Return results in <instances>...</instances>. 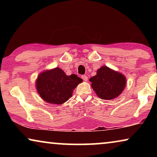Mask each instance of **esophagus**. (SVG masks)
Instances as JSON below:
<instances>
[{"label": "esophagus", "instance_id": "obj_1", "mask_svg": "<svg viewBox=\"0 0 157 157\" xmlns=\"http://www.w3.org/2000/svg\"><path fill=\"white\" fill-rule=\"evenodd\" d=\"M81 78L83 79V81H87V80H88V77L86 75H83V76H81Z\"/></svg>", "mask_w": 157, "mask_h": 157}]
</instances>
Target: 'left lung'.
I'll use <instances>...</instances> for the list:
<instances>
[{
	"label": "left lung",
	"mask_w": 157,
	"mask_h": 157,
	"mask_svg": "<svg viewBox=\"0 0 157 157\" xmlns=\"http://www.w3.org/2000/svg\"><path fill=\"white\" fill-rule=\"evenodd\" d=\"M89 81L96 95L101 99L111 100L117 98L125 89L126 76L121 73L103 66Z\"/></svg>",
	"instance_id": "obj_1"
}]
</instances>
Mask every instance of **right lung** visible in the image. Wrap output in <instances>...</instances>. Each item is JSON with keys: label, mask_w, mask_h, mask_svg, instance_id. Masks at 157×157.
<instances>
[{"label": "right lung", "mask_w": 157, "mask_h": 157, "mask_svg": "<svg viewBox=\"0 0 157 157\" xmlns=\"http://www.w3.org/2000/svg\"><path fill=\"white\" fill-rule=\"evenodd\" d=\"M82 81L76 74L67 76L61 68L56 67L40 73L36 81V88L43 100L59 105L67 101Z\"/></svg>", "instance_id": "1"}]
</instances>
